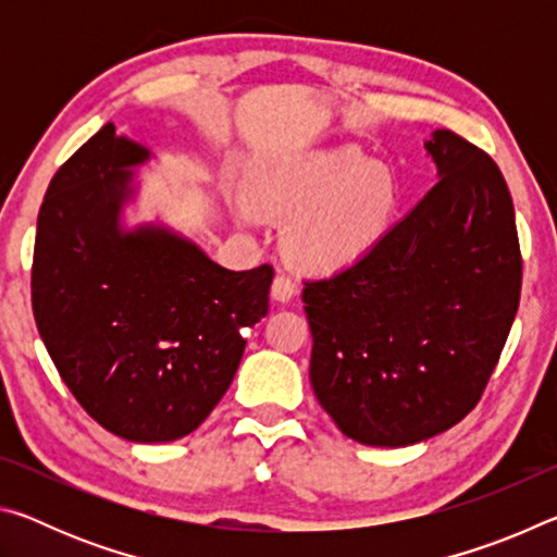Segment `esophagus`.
<instances>
[{
  "label": "esophagus",
  "mask_w": 557,
  "mask_h": 557,
  "mask_svg": "<svg viewBox=\"0 0 557 557\" xmlns=\"http://www.w3.org/2000/svg\"><path fill=\"white\" fill-rule=\"evenodd\" d=\"M295 295H297V285L287 275H282L280 272V275L272 280V299L285 305V301H289Z\"/></svg>",
  "instance_id": "34e87169"
}]
</instances>
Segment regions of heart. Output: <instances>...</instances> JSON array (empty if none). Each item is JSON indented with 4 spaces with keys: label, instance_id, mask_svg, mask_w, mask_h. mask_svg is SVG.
<instances>
[{
    "label": "heart",
    "instance_id": "b5f03b06",
    "mask_svg": "<svg viewBox=\"0 0 557 557\" xmlns=\"http://www.w3.org/2000/svg\"><path fill=\"white\" fill-rule=\"evenodd\" d=\"M261 209L235 201L233 215L252 228L260 213L285 221L287 256L307 270H336L366 256L391 228L400 206L393 169L358 149L282 159L252 178Z\"/></svg>",
    "mask_w": 557,
    "mask_h": 557
}]
</instances>
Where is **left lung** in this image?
<instances>
[{
  "mask_svg": "<svg viewBox=\"0 0 557 557\" xmlns=\"http://www.w3.org/2000/svg\"><path fill=\"white\" fill-rule=\"evenodd\" d=\"M425 149L440 182L366 256L301 292L317 400L369 447L418 445L469 414L521 297L513 201L496 162L449 129Z\"/></svg>",
  "mask_w": 557,
  "mask_h": 557,
  "instance_id": "8db88e82",
  "label": "left lung"
}]
</instances>
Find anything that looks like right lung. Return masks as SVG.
Here are the masks:
<instances>
[{
    "label": "right lung",
    "mask_w": 557,
    "mask_h": 557,
    "mask_svg": "<svg viewBox=\"0 0 557 557\" xmlns=\"http://www.w3.org/2000/svg\"><path fill=\"white\" fill-rule=\"evenodd\" d=\"M152 152L100 127L46 188L32 305L63 383L129 442H174L233 383L245 329L268 314L272 268L228 270L164 223L127 228Z\"/></svg>",
    "instance_id": "right-lung-1"
}]
</instances>
